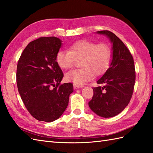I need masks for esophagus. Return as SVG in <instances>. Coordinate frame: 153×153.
I'll return each mask as SVG.
<instances>
[{"instance_id":"1","label":"esophagus","mask_w":153,"mask_h":153,"mask_svg":"<svg viewBox=\"0 0 153 153\" xmlns=\"http://www.w3.org/2000/svg\"><path fill=\"white\" fill-rule=\"evenodd\" d=\"M84 86L83 85H78V84H74V89H79V88H82V87H83Z\"/></svg>"}]
</instances>
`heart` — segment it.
I'll list each match as a JSON object with an SVG mask.
<instances>
[{"label": "heart", "instance_id": "heart-1", "mask_svg": "<svg viewBox=\"0 0 153 153\" xmlns=\"http://www.w3.org/2000/svg\"><path fill=\"white\" fill-rule=\"evenodd\" d=\"M79 69L71 70L66 74L68 82L82 84L91 79L96 76L103 74L108 68L111 59V51L108 45H97L88 40L75 42L68 47V51H60L56 61L60 68L68 70L72 68L76 60H79Z\"/></svg>", "mask_w": 153, "mask_h": 153}]
</instances>
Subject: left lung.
Returning a JSON list of instances; mask_svg holds the SVG:
<instances>
[{
    "instance_id": "1",
    "label": "left lung",
    "mask_w": 153,
    "mask_h": 153,
    "mask_svg": "<svg viewBox=\"0 0 153 153\" xmlns=\"http://www.w3.org/2000/svg\"><path fill=\"white\" fill-rule=\"evenodd\" d=\"M112 44V59L105 74L97 81L100 86L94 87L89 106L97 115L111 118L128 106L134 92L135 71L134 58L124 43L110 31H99Z\"/></svg>"
}]
</instances>
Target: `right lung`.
Listing matches in <instances>:
<instances>
[{"label":"right lung","mask_w":153,"mask_h":153,"mask_svg":"<svg viewBox=\"0 0 153 153\" xmlns=\"http://www.w3.org/2000/svg\"><path fill=\"white\" fill-rule=\"evenodd\" d=\"M56 37L30 42L18 60L16 82L25 106L35 119L51 122L66 109L74 91L71 83L60 84L64 74L56 61L62 46Z\"/></svg>","instance_id":"add662e5"}]
</instances>
